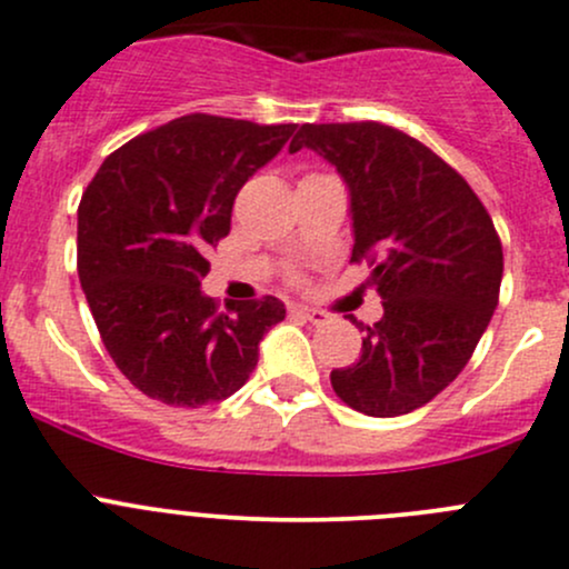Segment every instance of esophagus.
Masks as SVG:
<instances>
[{"label":"esophagus","mask_w":569,"mask_h":569,"mask_svg":"<svg viewBox=\"0 0 569 569\" xmlns=\"http://www.w3.org/2000/svg\"><path fill=\"white\" fill-rule=\"evenodd\" d=\"M291 313L300 316V319H305V321H310V325H321V321L327 319L325 310L310 308V305H291Z\"/></svg>","instance_id":"obj_1"}]
</instances>
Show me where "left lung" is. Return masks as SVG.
Masks as SVG:
<instances>
[{"instance_id": "1", "label": "left lung", "mask_w": 569, "mask_h": 569, "mask_svg": "<svg viewBox=\"0 0 569 569\" xmlns=\"http://www.w3.org/2000/svg\"><path fill=\"white\" fill-rule=\"evenodd\" d=\"M313 149L349 188L355 250L385 316L332 390L368 417H400L445 390L499 305V234L463 177L426 143L381 122L302 124L289 152Z\"/></svg>"}]
</instances>
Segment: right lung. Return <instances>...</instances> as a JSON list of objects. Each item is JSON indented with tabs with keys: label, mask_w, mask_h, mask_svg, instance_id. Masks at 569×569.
<instances>
[{
	"label": "right lung",
	"mask_w": 569,
	"mask_h": 569,
	"mask_svg": "<svg viewBox=\"0 0 569 569\" xmlns=\"http://www.w3.org/2000/svg\"><path fill=\"white\" fill-rule=\"evenodd\" d=\"M295 128L190 113L111 152L83 190L81 289L106 351L149 398L188 409L226 400L286 319L274 297L229 302L223 313L201 280L239 188Z\"/></svg>",
	"instance_id": "obj_1"
}]
</instances>
